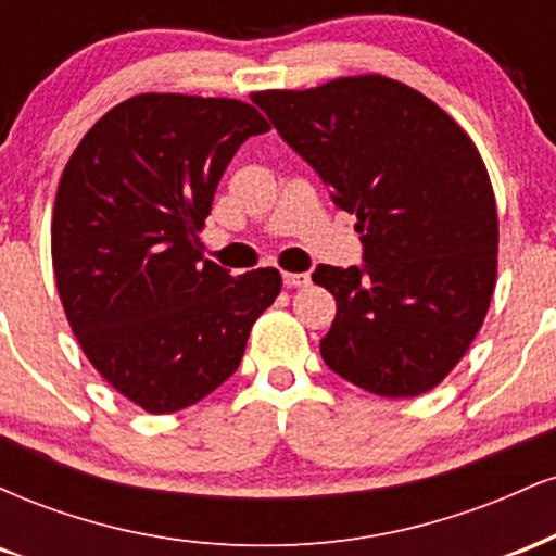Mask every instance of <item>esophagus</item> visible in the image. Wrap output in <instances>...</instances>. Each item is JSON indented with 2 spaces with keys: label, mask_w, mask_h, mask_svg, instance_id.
I'll list each match as a JSON object with an SVG mask.
<instances>
[{
  "label": "esophagus",
  "mask_w": 556,
  "mask_h": 556,
  "mask_svg": "<svg viewBox=\"0 0 556 556\" xmlns=\"http://www.w3.org/2000/svg\"><path fill=\"white\" fill-rule=\"evenodd\" d=\"M282 279H285V287H290V290H292V287H305L311 282V277L305 271H300V274L298 271H285Z\"/></svg>",
  "instance_id": "34e87169"
}]
</instances>
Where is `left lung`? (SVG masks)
<instances>
[{"label": "left lung", "mask_w": 556, "mask_h": 556, "mask_svg": "<svg viewBox=\"0 0 556 556\" xmlns=\"http://www.w3.org/2000/svg\"><path fill=\"white\" fill-rule=\"evenodd\" d=\"M253 101L290 149L358 216L361 266H316L337 300L321 358L379 397L429 392L486 318L500 222L486 164L416 88L355 75Z\"/></svg>", "instance_id": "left-lung-1"}]
</instances>
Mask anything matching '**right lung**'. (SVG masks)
<instances>
[{
  "mask_svg": "<svg viewBox=\"0 0 556 556\" xmlns=\"http://www.w3.org/2000/svg\"><path fill=\"white\" fill-rule=\"evenodd\" d=\"M269 130L238 99L140 93L83 136L54 198L52 264L91 366L146 413L182 410L238 371L277 269L232 277L198 232L235 151Z\"/></svg>",
  "mask_w": 556,
  "mask_h": 556,
  "instance_id": "1",
  "label": "right lung"
}]
</instances>
